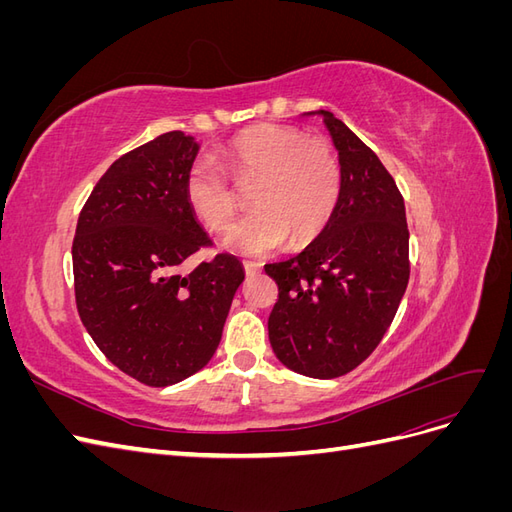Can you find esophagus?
<instances>
[{"label": "esophagus", "instance_id": "1", "mask_svg": "<svg viewBox=\"0 0 512 512\" xmlns=\"http://www.w3.org/2000/svg\"><path fill=\"white\" fill-rule=\"evenodd\" d=\"M243 269H245V273H247V275L254 277V275H258V273L262 271V265H260V262L245 260V262H243Z\"/></svg>", "mask_w": 512, "mask_h": 512}]
</instances>
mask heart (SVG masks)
<instances>
[{
    "instance_id": "b5f03b06",
    "label": "heart",
    "mask_w": 512,
    "mask_h": 512,
    "mask_svg": "<svg viewBox=\"0 0 512 512\" xmlns=\"http://www.w3.org/2000/svg\"><path fill=\"white\" fill-rule=\"evenodd\" d=\"M220 158L237 181L258 179L250 196L256 209L226 232L228 250L252 258L267 256L288 239H316L331 220L342 177L324 141L303 138L299 130L277 123H258L226 143ZM183 196L211 230H222L235 215V194L222 170L207 158L188 168Z\"/></svg>"
}]
</instances>
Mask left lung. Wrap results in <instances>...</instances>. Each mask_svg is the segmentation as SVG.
<instances>
[{
    "instance_id": "left-lung-1",
    "label": "left lung",
    "mask_w": 512,
    "mask_h": 512,
    "mask_svg": "<svg viewBox=\"0 0 512 512\" xmlns=\"http://www.w3.org/2000/svg\"><path fill=\"white\" fill-rule=\"evenodd\" d=\"M303 115L329 130L342 185L320 235L265 265L280 288L269 342L288 369L331 380L361 365L391 327L410 277V232L404 198L376 153L324 108Z\"/></svg>"
}]
</instances>
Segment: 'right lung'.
I'll return each mask as SVG.
<instances>
[{
  "label": "right lung",
  "instance_id": "1",
  "mask_svg": "<svg viewBox=\"0 0 512 512\" xmlns=\"http://www.w3.org/2000/svg\"><path fill=\"white\" fill-rule=\"evenodd\" d=\"M200 143L166 132L111 164L79 215L72 243L79 316L123 374L170 386L215 354L243 265L228 254L183 273L209 245L183 196Z\"/></svg>",
  "mask_w": 512,
  "mask_h": 512
}]
</instances>
